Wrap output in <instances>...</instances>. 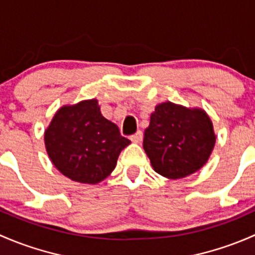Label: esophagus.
Segmentation results:
<instances>
[{
    "mask_svg": "<svg viewBox=\"0 0 255 255\" xmlns=\"http://www.w3.org/2000/svg\"><path fill=\"white\" fill-rule=\"evenodd\" d=\"M142 138H143L142 131H137L135 135L130 136V140L132 141L133 143H141V142H142Z\"/></svg>",
    "mask_w": 255,
    "mask_h": 255,
    "instance_id": "obj_1",
    "label": "esophagus"
}]
</instances>
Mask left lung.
I'll list each match as a JSON object with an SVG mask.
<instances>
[{"label": "left lung", "instance_id": "obj_1", "mask_svg": "<svg viewBox=\"0 0 255 255\" xmlns=\"http://www.w3.org/2000/svg\"><path fill=\"white\" fill-rule=\"evenodd\" d=\"M215 142L214 125L205 110L163 102L149 118L143 149L154 172L182 179L205 166Z\"/></svg>", "mask_w": 255, "mask_h": 255}]
</instances>
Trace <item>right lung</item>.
Returning <instances> with one entry per match:
<instances>
[{
	"instance_id": "right-lung-1",
	"label": "right lung",
	"mask_w": 255,
	"mask_h": 255,
	"mask_svg": "<svg viewBox=\"0 0 255 255\" xmlns=\"http://www.w3.org/2000/svg\"><path fill=\"white\" fill-rule=\"evenodd\" d=\"M44 142L61 174L73 182L98 184L114 170L120 152L131 141L102 115L93 98L62 106L46 128Z\"/></svg>"
}]
</instances>
